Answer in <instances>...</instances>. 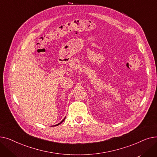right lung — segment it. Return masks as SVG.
<instances>
[{
    "instance_id": "add662e5",
    "label": "right lung",
    "mask_w": 157,
    "mask_h": 157,
    "mask_svg": "<svg viewBox=\"0 0 157 157\" xmlns=\"http://www.w3.org/2000/svg\"><path fill=\"white\" fill-rule=\"evenodd\" d=\"M65 118H63V120H62V121H61V122H60V123H58V124H56V125H55V126H58V125H60V123H62V122H63V121H64V120H65Z\"/></svg>"
}]
</instances>
